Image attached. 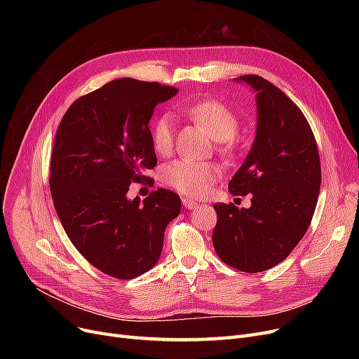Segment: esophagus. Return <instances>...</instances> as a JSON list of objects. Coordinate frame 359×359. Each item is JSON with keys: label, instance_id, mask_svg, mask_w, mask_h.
<instances>
[{"label": "esophagus", "instance_id": "obj_1", "mask_svg": "<svg viewBox=\"0 0 359 359\" xmlns=\"http://www.w3.org/2000/svg\"><path fill=\"white\" fill-rule=\"evenodd\" d=\"M182 203L184 206V210H187V211H192V210L198 208V203L189 198H182Z\"/></svg>", "mask_w": 359, "mask_h": 359}]
</instances>
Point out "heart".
Listing matches in <instances>:
<instances>
[{"instance_id":"heart-1","label":"heart","mask_w":359,"mask_h":359,"mask_svg":"<svg viewBox=\"0 0 359 359\" xmlns=\"http://www.w3.org/2000/svg\"><path fill=\"white\" fill-rule=\"evenodd\" d=\"M183 111L194 122L205 128L210 135L219 142L221 151L233 148V138L238 130V119L234 113L217 100H201L186 104ZM151 142L160 156L172 153L175 144L173 119L168 115L157 118L151 128ZM164 184L187 196H203L219 179L221 170L208 161L179 158L161 168Z\"/></svg>"}]
</instances>
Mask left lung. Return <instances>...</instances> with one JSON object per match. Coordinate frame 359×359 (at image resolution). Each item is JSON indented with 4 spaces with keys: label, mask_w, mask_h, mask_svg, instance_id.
<instances>
[{
    "label": "left lung",
    "mask_w": 359,
    "mask_h": 359,
    "mask_svg": "<svg viewBox=\"0 0 359 359\" xmlns=\"http://www.w3.org/2000/svg\"><path fill=\"white\" fill-rule=\"evenodd\" d=\"M256 94V135L229 183L252 194L250 208L217 203L212 244L234 269L256 273L284 260L306 234L318 199L322 170L311 128L295 103L259 75H241Z\"/></svg>",
    "instance_id": "left-lung-1"
}]
</instances>
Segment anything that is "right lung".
<instances>
[{"label": "right lung", "mask_w": 359, "mask_h": 359, "mask_svg": "<svg viewBox=\"0 0 359 359\" xmlns=\"http://www.w3.org/2000/svg\"><path fill=\"white\" fill-rule=\"evenodd\" d=\"M175 87L118 79L75 100L56 132L49 186L71 243L90 263L118 279L137 278L160 259L164 231L180 198L158 189L128 198L157 156L149 121Z\"/></svg>", "instance_id": "add662e5"}]
</instances>
